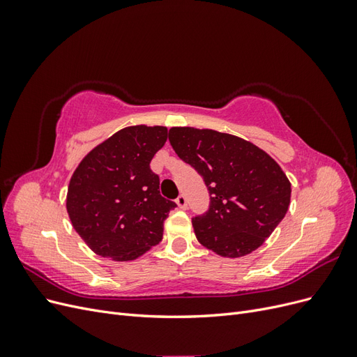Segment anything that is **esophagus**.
<instances>
[{
  "mask_svg": "<svg viewBox=\"0 0 357 357\" xmlns=\"http://www.w3.org/2000/svg\"><path fill=\"white\" fill-rule=\"evenodd\" d=\"M176 202H177V205H178V207H180L181 210H186V208H188V199H186L185 195H178V198L176 199Z\"/></svg>",
  "mask_w": 357,
  "mask_h": 357,
  "instance_id": "34e87169",
  "label": "esophagus"
}]
</instances>
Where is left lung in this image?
Wrapping results in <instances>:
<instances>
[{"mask_svg":"<svg viewBox=\"0 0 357 357\" xmlns=\"http://www.w3.org/2000/svg\"><path fill=\"white\" fill-rule=\"evenodd\" d=\"M177 156L204 178L208 210L192 218L198 241L225 257L261 247L290 204V181L262 149L231 134L197 128H171Z\"/></svg>","mask_w":357,"mask_h":357,"instance_id":"left-lung-1","label":"left lung"}]
</instances>
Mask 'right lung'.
<instances>
[{
    "label": "right lung",
    "mask_w": 357,
    "mask_h": 357,
    "mask_svg": "<svg viewBox=\"0 0 357 357\" xmlns=\"http://www.w3.org/2000/svg\"><path fill=\"white\" fill-rule=\"evenodd\" d=\"M165 126H129L86 155L68 186L67 211L92 250L132 261L156 245L177 207L159 192L150 162L167 142Z\"/></svg>",
    "instance_id": "add662e5"
}]
</instances>
